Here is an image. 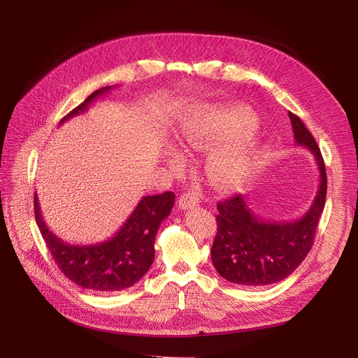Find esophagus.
<instances>
[{"label":"esophagus","instance_id":"obj_1","mask_svg":"<svg viewBox=\"0 0 358 358\" xmlns=\"http://www.w3.org/2000/svg\"><path fill=\"white\" fill-rule=\"evenodd\" d=\"M178 204H179V209H182V210L192 209L194 206L199 204V196L192 191H185L183 194H180Z\"/></svg>","mask_w":358,"mask_h":358}]
</instances>
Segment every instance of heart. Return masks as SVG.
I'll return each instance as SVG.
<instances>
[{"mask_svg": "<svg viewBox=\"0 0 358 358\" xmlns=\"http://www.w3.org/2000/svg\"><path fill=\"white\" fill-rule=\"evenodd\" d=\"M258 119L248 107L212 109L182 124L180 142L199 152H212L206 162L215 188L231 191L254 176L259 161V142L254 133Z\"/></svg>", "mask_w": 358, "mask_h": 358, "instance_id": "heart-1", "label": "heart"}]
</instances>
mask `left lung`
Instances as JSON below:
<instances>
[{
  "instance_id": "8db88e82",
  "label": "left lung",
  "mask_w": 358,
  "mask_h": 358,
  "mask_svg": "<svg viewBox=\"0 0 358 358\" xmlns=\"http://www.w3.org/2000/svg\"><path fill=\"white\" fill-rule=\"evenodd\" d=\"M296 143L317 159L320 188L310 209L299 220L270 222L248 208L243 196L218 203V233L212 245V263L233 284L263 287L289 276L309 254L326 204L327 175L321 150L301 119L288 112Z\"/></svg>"
}]
</instances>
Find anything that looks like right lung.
<instances>
[{
    "label": "right lung",
    "mask_w": 358,
    "mask_h": 358,
    "mask_svg": "<svg viewBox=\"0 0 358 358\" xmlns=\"http://www.w3.org/2000/svg\"><path fill=\"white\" fill-rule=\"evenodd\" d=\"M110 90V86H104L94 91L82 104L64 116L59 125L83 113L95 99ZM173 204L175 194L171 191L143 197L113 237L95 245H70L53 234L41 216L37 194L34 213L43 239L64 276L86 289L115 292L133 287L152 266L159 224L170 215Z\"/></svg>",
    "instance_id": "obj_1"
}]
</instances>
